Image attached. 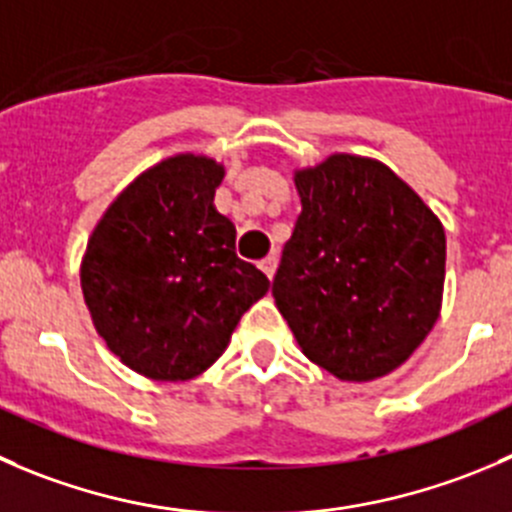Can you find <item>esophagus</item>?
I'll return each instance as SVG.
<instances>
[{
  "instance_id": "1",
  "label": "esophagus",
  "mask_w": 512,
  "mask_h": 512,
  "mask_svg": "<svg viewBox=\"0 0 512 512\" xmlns=\"http://www.w3.org/2000/svg\"><path fill=\"white\" fill-rule=\"evenodd\" d=\"M260 270L265 272L267 280H272V277H275V272H277V257H275V255L265 257V260L260 262Z\"/></svg>"
}]
</instances>
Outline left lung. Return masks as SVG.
<instances>
[{"label":"left lung","instance_id":"left-lung-1","mask_svg":"<svg viewBox=\"0 0 512 512\" xmlns=\"http://www.w3.org/2000/svg\"><path fill=\"white\" fill-rule=\"evenodd\" d=\"M302 212L272 280L300 350L345 382L403 365L440 317L445 230L380 160L337 152L295 170Z\"/></svg>","mask_w":512,"mask_h":512}]
</instances>
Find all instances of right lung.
I'll list each match as a JSON object with an SVG mask.
<instances>
[{
	"instance_id": "1",
	"label": "right lung",
	"mask_w": 512,
	"mask_h": 512,
	"mask_svg": "<svg viewBox=\"0 0 512 512\" xmlns=\"http://www.w3.org/2000/svg\"><path fill=\"white\" fill-rule=\"evenodd\" d=\"M222 177L212 157H167L124 187L89 235L79 282L94 330L150 380L202 375L270 290L217 212Z\"/></svg>"
}]
</instances>
